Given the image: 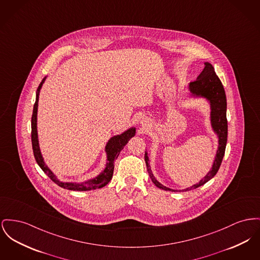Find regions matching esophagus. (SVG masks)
<instances>
[{"label": "esophagus", "instance_id": "1", "mask_svg": "<svg viewBox=\"0 0 260 260\" xmlns=\"http://www.w3.org/2000/svg\"><path fill=\"white\" fill-rule=\"evenodd\" d=\"M147 122H148V120H147L146 118H142V120H141V123H142V124H146Z\"/></svg>", "mask_w": 260, "mask_h": 260}]
</instances>
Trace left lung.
Returning a JSON list of instances; mask_svg holds the SVG:
<instances>
[{"label": "left lung", "instance_id": "obj_1", "mask_svg": "<svg viewBox=\"0 0 260 260\" xmlns=\"http://www.w3.org/2000/svg\"><path fill=\"white\" fill-rule=\"evenodd\" d=\"M187 90H188V96L190 98L204 99L208 102L210 107V124L213 129L214 134L218 138V147L214 158L213 165L210 169V171L207 173V175L204 177V179L201 180L199 183L191 185L190 187H186L183 189H173L158 182L155 176L153 175L151 167L149 165L148 153L145 151L144 159H145L146 167H147L148 174L150 176V179L156 186L164 190L188 191L203 185L204 183L210 181L217 174L225 154L227 137H228V122H227V115H226L227 99H226V93L224 90L223 84L219 79V77H217V75L215 74L213 66L210 62L208 61L204 62L203 71L201 72V74L199 75L196 81L188 83Z\"/></svg>", "mask_w": 260, "mask_h": 260}]
</instances>
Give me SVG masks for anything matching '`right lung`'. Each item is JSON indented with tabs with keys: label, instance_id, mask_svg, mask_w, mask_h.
Returning <instances> with one entry per match:
<instances>
[{
	"label": "right lung",
	"instance_id": "1",
	"mask_svg": "<svg viewBox=\"0 0 260 260\" xmlns=\"http://www.w3.org/2000/svg\"><path fill=\"white\" fill-rule=\"evenodd\" d=\"M47 77H44L39 84L37 91H36V99H35V104L33 107V113H32V118H31V141H32V149L34 153L35 160L39 167L43 170V172L46 174L47 176L54 182L60 185L61 187H63L66 189L70 190H77V191H84V190H91V189H96V188H101L105 186L109 182L112 180L113 173H114V163L115 160L118 158L119 154L121 152L123 146L128 142V140L136 136L137 128L136 126H132L124 131L122 134L114 136L108 140L105 146V152L107 155L106 159V165L104 170L97 175L95 178L87 180L82 183H76V182H62L58 177L51 171L44 161V158L42 156V153L40 150L39 146V139H38V132H37V112H38V101H39V94L40 90L42 88L43 83L45 82Z\"/></svg>",
	"mask_w": 260,
	"mask_h": 260
}]
</instances>
